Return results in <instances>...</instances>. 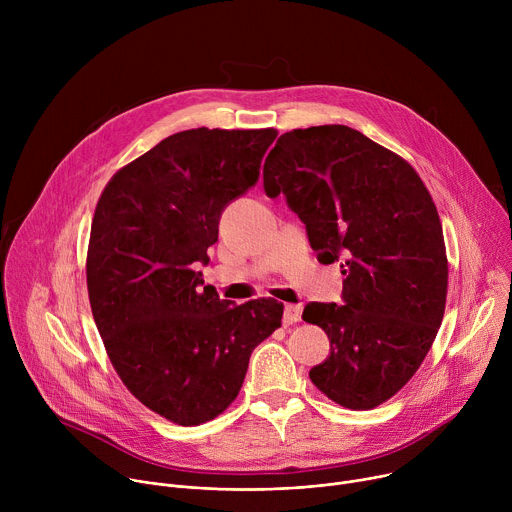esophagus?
I'll return each instance as SVG.
<instances>
[{
	"instance_id": "34e87169",
	"label": "esophagus",
	"mask_w": 512,
	"mask_h": 512,
	"mask_svg": "<svg viewBox=\"0 0 512 512\" xmlns=\"http://www.w3.org/2000/svg\"><path fill=\"white\" fill-rule=\"evenodd\" d=\"M300 318H302V306L300 304H285V310H283V324L285 326L300 322Z\"/></svg>"
}]
</instances>
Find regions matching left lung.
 <instances>
[{
  "mask_svg": "<svg viewBox=\"0 0 512 512\" xmlns=\"http://www.w3.org/2000/svg\"><path fill=\"white\" fill-rule=\"evenodd\" d=\"M263 188L285 196L320 263L344 267V304L304 308L330 338L312 383L348 409L385 403L419 369L446 310L444 231L427 188L403 158L346 125L283 133Z\"/></svg>",
  "mask_w": 512,
  "mask_h": 512,
  "instance_id": "left-lung-1",
  "label": "left lung"
}]
</instances>
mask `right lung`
<instances>
[{"mask_svg": "<svg viewBox=\"0 0 512 512\" xmlns=\"http://www.w3.org/2000/svg\"><path fill=\"white\" fill-rule=\"evenodd\" d=\"M275 129H188L121 168L93 216L87 285L123 385L178 425H200L239 395L283 304L241 306L202 289L200 265L223 210L259 180Z\"/></svg>", "mask_w": 512, "mask_h": 512, "instance_id": "1", "label": "right lung"}]
</instances>
